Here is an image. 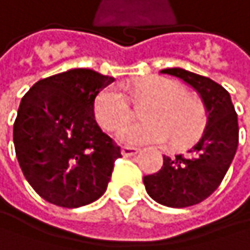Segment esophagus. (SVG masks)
<instances>
[{
	"label": "esophagus",
	"mask_w": 250,
	"mask_h": 250,
	"mask_svg": "<svg viewBox=\"0 0 250 250\" xmlns=\"http://www.w3.org/2000/svg\"><path fill=\"white\" fill-rule=\"evenodd\" d=\"M138 151H140V148H137V147H128V146H124L122 150H121V153L124 156H135Z\"/></svg>",
	"instance_id": "1"
}]
</instances>
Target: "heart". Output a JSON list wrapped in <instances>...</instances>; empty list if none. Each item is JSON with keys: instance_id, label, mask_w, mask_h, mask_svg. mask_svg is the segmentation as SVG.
I'll list each match as a JSON object with an SVG mask.
<instances>
[{"instance_id": "heart-1", "label": "heart", "mask_w": 250, "mask_h": 250, "mask_svg": "<svg viewBox=\"0 0 250 250\" xmlns=\"http://www.w3.org/2000/svg\"><path fill=\"white\" fill-rule=\"evenodd\" d=\"M134 97H148L154 104L148 109L146 124H131L119 132L128 146L161 144L172 137V143L184 146L194 141L203 131L206 113L203 104L175 81L150 78L131 88ZM96 118L107 131H116L131 118V106L125 92L116 86L103 89L96 102Z\"/></svg>"}]
</instances>
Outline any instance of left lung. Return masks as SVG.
<instances>
[{"label":"left lung","mask_w":250,"mask_h":250,"mask_svg":"<svg viewBox=\"0 0 250 250\" xmlns=\"http://www.w3.org/2000/svg\"><path fill=\"white\" fill-rule=\"evenodd\" d=\"M191 85L208 110V125L188 154L164 156L162 168L143 178L148 196L169 208H186L203 202L221 184L239 144L237 113L229 91L215 81L180 69H164Z\"/></svg>","instance_id":"obj_1"}]
</instances>
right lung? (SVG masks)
I'll list each match as a JSON object with an SVG mask.
<instances>
[{
    "label": "right lung",
    "mask_w": 250,
    "mask_h": 250,
    "mask_svg": "<svg viewBox=\"0 0 250 250\" xmlns=\"http://www.w3.org/2000/svg\"><path fill=\"white\" fill-rule=\"evenodd\" d=\"M115 79L72 69L38 81L23 96L13 140L27 183L62 208L92 203L107 188L121 147L102 131L94 106Z\"/></svg>",
    "instance_id": "right-lung-1"
}]
</instances>
